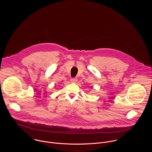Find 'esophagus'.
I'll return each mask as SVG.
<instances>
[{
	"label": "esophagus",
	"instance_id": "34e87169",
	"mask_svg": "<svg viewBox=\"0 0 152 152\" xmlns=\"http://www.w3.org/2000/svg\"><path fill=\"white\" fill-rule=\"evenodd\" d=\"M77 81V77H73L71 79V82L73 83H76Z\"/></svg>",
	"mask_w": 152,
	"mask_h": 152
}]
</instances>
